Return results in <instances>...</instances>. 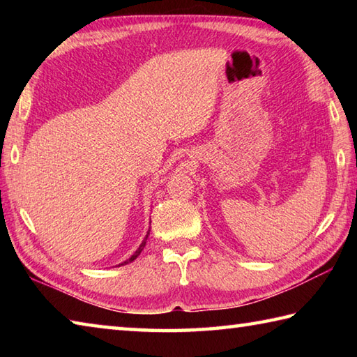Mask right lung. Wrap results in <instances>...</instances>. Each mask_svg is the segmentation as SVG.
Returning a JSON list of instances; mask_svg holds the SVG:
<instances>
[{
	"label": "right lung",
	"instance_id": "1",
	"mask_svg": "<svg viewBox=\"0 0 357 357\" xmlns=\"http://www.w3.org/2000/svg\"><path fill=\"white\" fill-rule=\"evenodd\" d=\"M149 234H150V230L147 231V236L146 238H144V241L141 242V245L138 247V250H136V252L130 256V257H128V259L127 261H124L123 264H119V265H126V264H128V262H133L135 259H136V257H138L139 255H141V252H142V250H144V247H146V242H147V238H149ZM119 265H118V267H119Z\"/></svg>",
	"mask_w": 357,
	"mask_h": 357
}]
</instances>
